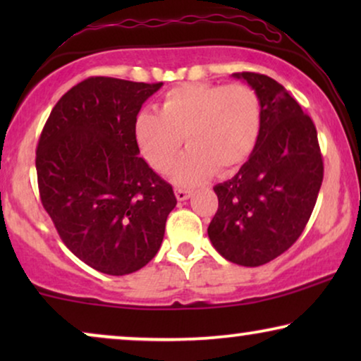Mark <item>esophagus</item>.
Masks as SVG:
<instances>
[{
	"mask_svg": "<svg viewBox=\"0 0 361 361\" xmlns=\"http://www.w3.org/2000/svg\"><path fill=\"white\" fill-rule=\"evenodd\" d=\"M192 195V192L190 190H185V189H176V197H177V200H187L189 199V197Z\"/></svg>",
	"mask_w": 361,
	"mask_h": 361,
	"instance_id": "obj_1",
	"label": "esophagus"
}]
</instances>
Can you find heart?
Returning <instances> with one entry per match:
<instances>
[{
	"mask_svg": "<svg viewBox=\"0 0 361 361\" xmlns=\"http://www.w3.org/2000/svg\"><path fill=\"white\" fill-rule=\"evenodd\" d=\"M261 100L245 83H187L167 92L157 115L141 111L135 141L152 169L166 172L182 141L189 151L172 167V179L195 185L210 176H231L250 159L261 133Z\"/></svg>",
	"mask_w": 361,
	"mask_h": 361,
	"instance_id": "1",
	"label": "heart"
}]
</instances>
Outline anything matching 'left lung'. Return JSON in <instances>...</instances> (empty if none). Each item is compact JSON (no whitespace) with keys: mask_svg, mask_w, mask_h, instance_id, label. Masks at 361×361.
Here are the masks:
<instances>
[{"mask_svg":"<svg viewBox=\"0 0 361 361\" xmlns=\"http://www.w3.org/2000/svg\"><path fill=\"white\" fill-rule=\"evenodd\" d=\"M233 77L258 93L261 133L250 159L214 187L219 210L207 233L225 259L255 268L283 255L304 231L324 162L312 120L281 83L253 72Z\"/></svg>","mask_w":361,"mask_h":361,"instance_id":"obj_1","label":"left lung"}]
</instances>
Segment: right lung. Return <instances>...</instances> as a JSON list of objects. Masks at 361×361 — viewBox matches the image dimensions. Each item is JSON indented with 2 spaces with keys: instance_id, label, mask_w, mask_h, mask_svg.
Wrapping results in <instances>:
<instances>
[{
  "instance_id": "1",
  "label": "right lung",
  "mask_w": 361,
  "mask_h": 361,
  "mask_svg": "<svg viewBox=\"0 0 361 361\" xmlns=\"http://www.w3.org/2000/svg\"><path fill=\"white\" fill-rule=\"evenodd\" d=\"M162 83L90 77L52 108L39 140V194L68 250L90 268L131 274L154 258L172 185L140 157L135 120Z\"/></svg>"
}]
</instances>
